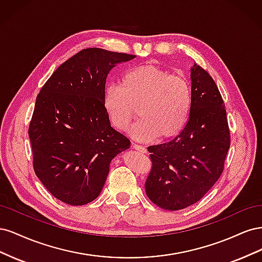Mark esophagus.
I'll use <instances>...</instances> for the list:
<instances>
[{"instance_id":"obj_1","label":"esophagus","mask_w":262,"mask_h":262,"mask_svg":"<svg viewBox=\"0 0 262 262\" xmlns=\"http://www.w3.org/2000/svg\"><path fill=\"white\" fill-rule=\"evenodd\" d=\"M133 147H134V149L139 150V152H141V153H146V152H147L146 148H145V146H143V145H140V144H134V145H133Z\"/></svg>"}]
</instances>
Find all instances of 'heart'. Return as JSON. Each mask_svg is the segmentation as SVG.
I'll return each mask as SVG.
<instances>
[{
    "instance_id": "1",
    "label": "heart",
    "mask_w": 262,
    "mask_h": 262,
    "mask_svg": "<svg viewBox=\"0 0 262 262\" xmlns=\"http://www.w3.org/2000/svg\"><path fill=\"white\" fill-rule=\"evenodd\" d=\"M102 104L109 121L125 131L138 113L132 136L148 142L169 140L185 128L192 107V90L186 77L155 64H141L123 73L120 85L106 87Z\"/></svg>"
}]
</instances>
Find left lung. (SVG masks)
I'll return each instance as SVG.
<instances>
[{
    "label": "left lung",
    "mask_w": 262,
    "mask_h": 262,
    "mask_svg": "<svg viewBox=\"0 0 262 262\" xmlns=\"http://www.w3.org/2000/svg\"><path fill=\"white\" fill-rule=\"evenodd\" d=\"M192 107L185 128L163 144L148 146L152 168L145 182L149 200L169 211L202 199L224 170L231 145L225 104L212 76L191 69Z\"/></svg>",
    "instance_id": "left-lung-1"
}]
</instances>
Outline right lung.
Instances as JSON below:
<instances>
[{"label":"right lung","instance_id":"add662e5","mask_svg":"<svg viewBox=\"0 0 262 262\" xmlns=\"http://www.w3.org/2000/svg\"><path fill=\"white\" fill-rule=\"evenodd\" d=\"M136 58L86 48L54 71L39 92L28 134L37 177L58 200L83 205L99 195L114 157L130 147L102 104L110 70Z\"/></svg>","mask_w":262,"mask_h":262}]
</instances>
